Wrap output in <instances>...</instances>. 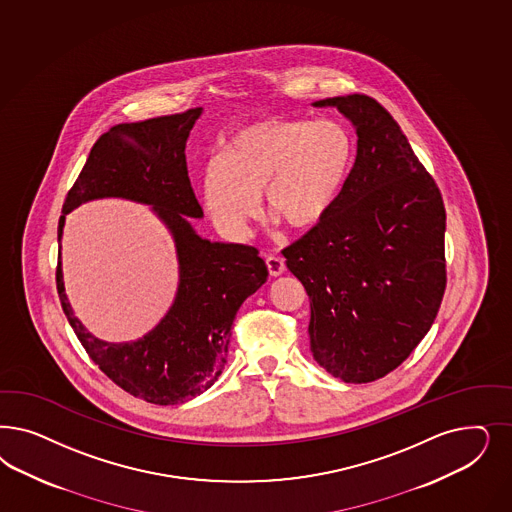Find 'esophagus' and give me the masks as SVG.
<instances>
[{
	"label": "esophagus",
	"instance_id": "esophagus-1",
	"mask_svg": "<svg viewBox=\"0 0 512 512\" xmlns=\"http://www.w3.org/2000/svg\"><path fill=\"white\" fill-rule=\"evenodd\" d=\"M265 265H267L271 277H279V275L284 273V269H286L284 260H282L281 256H275V254H269V256L265 258Z\"/></svg>",
	"mask_w": 512,
	"mask_h": 512
}]
</instances>
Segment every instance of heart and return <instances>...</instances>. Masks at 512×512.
<instances>
[{
    "instance_id": "heart-1",
    "label": "heart",
    "mask_w": 512,
    "mask_h": 512,
    "mask_svg": "<svg viewBox=\"0 0 512 512\" xmlns=\"http://www.w3.org/2000/svg\"><path fill=\"white\" fill-rule=\"evenodd\" d=\"M356 162V143L335 120L264 118L241 126L203 169V203L216 226L239 237L260 209L311 230L330 215Z\"/></svg>"
}]
</instances>
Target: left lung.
Here are the masks:
<instances>
[{"mask_svg": "<svg viewBox=\"0 0 512 512\" xmlns=\"http://www.w3.org/2000/svg\"><path fill=\"white\" fill-rule=\"evenodd\" d=\"M354 124L358 152L326 220L284 248L311 299V352L335 379L373 382L428 333L446 288L441 192L377 99L314 101Z\"/></svg>", "mask_w": 512, "mask_h": 512, "instance_id": "left-lung-1", "label": "left lung"}]
</instances>
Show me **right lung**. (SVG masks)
I'll return each instance as SVG.
<instances>
[{
	"label": "right lung",
	"instance_id": "obj_1",
	"mask_svg": "<svg viewBox=\"0 0 512 512\" xmlns=\"http://www.w3.org/2000/svg\"><path fill=\"white\" fill-rule=\"evenodd\" d=\"M199 115L198 107L103 133L67 192L58 222L60 241L69 211L92 199L124 198L152 205L171 231L179 258L177 297L162 322L133 343H105L84 330L67 301L60 254L56 267L62 309L86 354L116 386L154 405L184 403L215 384L228 358L233 318L269 275L258 248L211 243L188 222V216H203L184 154Z\"/></svg>",
	"mask_w": 512,
	"mask_h": 512
}]
</instances>
